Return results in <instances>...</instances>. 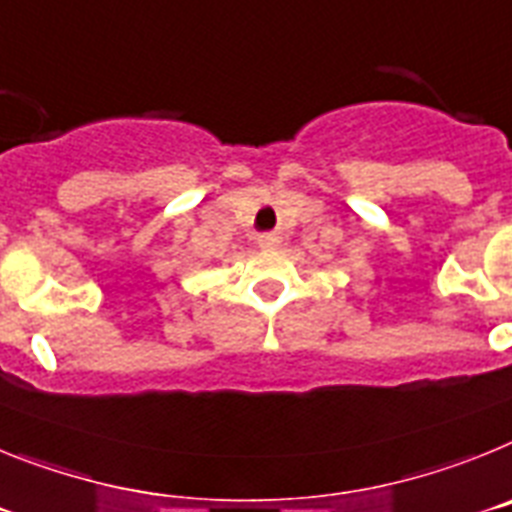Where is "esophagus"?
<instances>
[{"mask_svg":"<svg viewBox=\"0 0 512 512\" xmlns=\"http://www.w3.org/2000/svg\"><path fill=\"white\" fill-rule=\"evenodd\" d=\"M260 244H262V247H278V239H275V237H262Z\"/></svg>","mask_w":512,"mask_h":512,"instance_id":"esophagus-1","label":"esophagus"}]
</instances>
